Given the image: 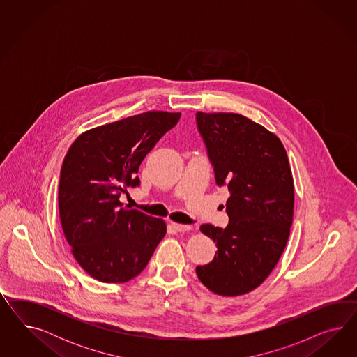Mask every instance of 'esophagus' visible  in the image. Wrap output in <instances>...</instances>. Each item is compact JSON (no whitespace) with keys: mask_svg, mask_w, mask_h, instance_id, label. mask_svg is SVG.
<instances>
[{"mask_svg":"<svg viewBox=\"0 0 357 357\" xmlns=\"http://www.w3.org/2000/svg\"><path fill=\"white\" fill-rule=\"evenodd\" d=\"M172 227L176 230V231H179V233H184V231H188L191 227L190 225H184V224H176V222H172Z\"/></svg>","mask_w":357,"mask_h":357,"instance_id":"1","label":"esophagus"}]
</instances>
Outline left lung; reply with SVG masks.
I'll return each instance as SVG.
<instances>
[{
    "label": "left lung",
    "mask_w": 357,
    "mask_h": 357,
    "mask_svg": "<svg viewBox=\"0 0 357 357\" xmlns=\"http://www.w3.org/2000/svg\"><path fill=\"white\" fill-rule=\"evenodd\" d=\"M218 187L227 185L229 224L200 230L216 255L196 275L209 291L239 296L259 287L275 268L292 227L293 178L278 136L239 114L196 112Z\"/></svg>",
    "instance_id": "left-lung-1"
}]
</instances>
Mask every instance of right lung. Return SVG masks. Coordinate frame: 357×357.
Here are the masks:
<instances>
[{"label":"right lung","instance_id":"obj_1","mask_svg":"<svg viewBox=\"0 0 357 357\" xmlns=\"http://www.w3.org/2000/svg\"><path fill=\"white\" fill-rule=\"evenodd\" d=\"M181 119L149 111L87 130L70 145L59 183V212L73 257L102 282L137 276L166 234L162 218L123 208L126 187L140 185L145 155Z\"/></svg>","mask_w":357,"mask_h":357}]
</instances>
